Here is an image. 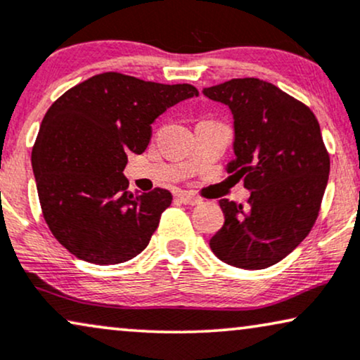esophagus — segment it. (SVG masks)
<instances>
[{"label": "esophagus", "instance_id": "obj_1", "mask_svg": "<svg viewBox=\"0 0 360 360\" xmlns=\"http://www.w3.org/2000/svg\"><path fill=\"white\" fill-rule=\"evenodd\" d=\"M177 198H179V201L186 204V206H198V204H201V199L195 198V195H193V194H188V193H181Z\"/></svg>", "mask_w": 360, "mask_h": 360}]
</instances>
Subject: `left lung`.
I'll return each mask as SVG.
<instances>
[{
  "label": "left lung",
  "mask_w": 360,
  "mask_h": 360,
  "mask_svg": "<svg viewBox=\"0 0 360 360\" xmlns=\"http://www.w3.org/2000/svg\"><path fill=\"white\" fill-rule=\"evenodd\" d=\"M234 116L227 172L251 191L248 206L221 199L224 226L209 240L217 259L239 269H266L311 233L321 211L330 158L317 117L306 104L257 78L202 91Z\"/></svg>",
  "instance_id": "8db88e82"
}]
</instances>
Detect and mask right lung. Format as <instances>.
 <instances>
[{
    "mask_svg": "<svg viewBox=\"0 0 360 360\" xmlns=\"http://www.w3.org/2000/svg\"><path fill=\"white\" fill-rule=\"evenodd\" d=\"M198 94L191 84L111 71L76 84L51 104L31 162L44 221L72 256L109 266L146 249L172 194L161 188L127 191V153H144L156 117Z\"/></svg>",
    "mask_w": 360,
    "mask_h": 360,
    "instance_id": "1",
    "label": "right lung"
}]
</instances>
